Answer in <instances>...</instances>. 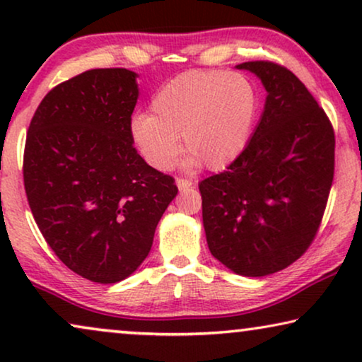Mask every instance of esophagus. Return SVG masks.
Segmentation results:
<instances>
[{"label": "esophagus", "instance_id": "34e87169", "mask_svg": "<svg viewBox=\"0 0 362 362\" xmlns=\"http://www.w3.org/2000/svg\"><path fill=\"white\" fill-rule=\"evenodd\" d=\"M176 186L180 187V191H186V189H189V187L194 186V182L189 181V180H185V177H177Z\"/></svg>", "mask_w": 362, "mask_h": 362}]
</instances>
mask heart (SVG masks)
<instances>
[{
	"instance_id": "b5f03b06",
	"label": "heart",
	"mask_w": 362,
	"mask_h": 362,
	"mask_svg": "<svg viewBox=\"0 0 362 362\" xmlns=\"http://www.w3.org/2000/svg\"><path fill=\"white\" fill-rule=\"evenodd\" d=\"M151 115L138 113L130 122L133 145L148 165L171 170L182 136L187 168L206 163L224 170L239 160L254 135L260 113V93L239 72L192 71L156 90Z\"/></svg>"
}]
</instances>
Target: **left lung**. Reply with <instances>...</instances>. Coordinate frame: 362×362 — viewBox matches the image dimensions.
<instances>
[{
    "label": "left lung",
    "mask_w": 362,
    "mask_h": 362,
    "mask_svg": "<svg viewBox=\"0 0 362 362\" xmlns=\"http://www.w3.org/2000/svg\"><path fill=\"white\" fill-rule=\"evenodd\" d=\"M254 72L267 100L247 150L199 182L211 254L237 275L265 276L298 260L316 237L334 176V130L305 83L269 61Z\"/></svg>",
    "instance_id": "1"
}]
</instances>
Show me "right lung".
I'll return each mask as SVG.
<instances>
[{"mask_svg": "<svg viewBox=\"0 0 362 362\" xmlns=\"http://www.w3.org/2000/svg\"><path fill=\"white\" fill-rule=\"evenodd\" d=\"M136 74L92 69L42 98L24 146L34 221L64 265L97 284L130 276L151 250L175 180L133 146Z\"/></svg>", "mask_w": 362, "mask_h": 362, "instance_id": "right-lung-1", "label": "right lung"}]
</instances>
